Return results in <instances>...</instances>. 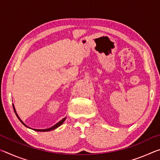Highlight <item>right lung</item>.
Instances as JSON below:
<instances>
[{
    "instance_id": "add662e5",
    "label": "right lung",
    "mask_w": 160,
    "mask_h": 160,
    "mask_svg": "<svg viewBox=\"0 0 160 160\" xmlns=\"http://www.w3.org/2000/svg\"><path fill=\"white\" fill-rule=\"evenodd\" d=\"M12 107H13V109H14V111H15V114H16V116H18V119L20 121V122L23 124L24 126H25L26 127H28V128H29V127H28V126L26 125V124H25L24 123V122L22 121L21 120V119L20 118V117H19V116L18 115V113H17V112H16V110H15V106H14V104H12ZM66 117H65V118H63V119H62V120H61L60 121H58V122L56 123V124H55V125L54 126H51V128H46V129H33L34 131H39V132H47V131H53V130H54V129H56V128H57L58 127H59L60 126H61L62 124L63 123V122L65 121V120H66Z\"/></svg>"
}]
</instances>
